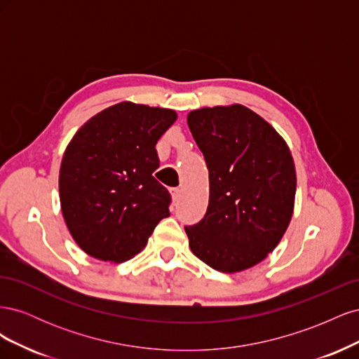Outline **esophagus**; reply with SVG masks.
<instances>
[{
    "instance_id": "obj_1",
    "label": "esophagus",
    "mask_w": 359,
    "mask_h": 359,
    "mask_svg": "<svg viewBox=\"0 0 359 359\" xmlns=\"http://www.w3.org/2000/svg\"><path fill=\"white\" fill-rule=\"evenodd\" d=\"M170 194H172L173 203H178L180 196H181V190H180V189H172V190H170Z\"/></svg>"
}]
</instances>
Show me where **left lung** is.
<instances>
[{
    "instance_id": "obj_1",
    "label": "left lung",
    "mask_w": 359,
    "mask_h": 359,
    "mask_svg": "<svg viewBox=\"0 0 359 359\" xmlns=\"http://www.w3.org/2000/svg\"><path fill=\"white\" fill-rule=\"evenodd\" d=\"M187 124L210 170L208 210L186 226L189 245L220 273H240L283 238L295 205V163L277 130L243 104L191 111Z\"/></svg>"
}]
</instances>
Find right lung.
Returning <instances> with one entry per match:
<instances>
[{"label": "right lung", "instance_id": "obj_1", "mask_svg": "<svg viewBox=\"0 0 359 359\" xmlns=\"http://www.w3.org/2000/svg\"><path fill=\"white\" fill-rule=\"evenodd\" d=\"M177 112L121 102L90 118L69 142L60 168L64 222L86 255L126 262L142 252L170 194L154 178L157 140Z\"/></svg>", "mask_w": 359, "mask_h": 359}]
</instances>
